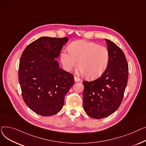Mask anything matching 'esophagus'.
<instances>
[{
	"label": "esophagus",
	"mask_w": 146,
	"mask_h": 146,
	"mask_svg": "<svg viewBox=\"0 0 146 146\" xmlns=\"http://www.w3.org/2000/svg\"><path fill=\"white\" fill-rule=\"evenodd\" d=\"M74 80L75 82H79L81 81V79L80 78H78V77L74 76Z\"/></svg>",
	"instance_id": "esophagus-1"
}]
</instances>
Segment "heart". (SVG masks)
<instances>
[{"mask_svg":"<svg viewBox=\"0 0 146 146\" xmlns=\"http://www.w3.org/2000/svg\"><path fill=\"white\" fill-rule=\"evenodd\" d=\"M68 52L64 50L60 55L63 68L71 71L78 62V68L87 79L100 76L106 70L110 60L108 49L95 42L78 40L68 46Z\"/></svg>","mask_w":146,"mask_h":146,"instance_id":"1","label":"heart"}]
</instances>
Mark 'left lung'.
I'll use <instances>...</instances> for the list:
<instances>
[{
  "label": "left lung",
  "mask_w": 146,
  "mask_h": 146,
  "mask_svg": "<svg viewBox=\"0 0 146 146\" xmlns=\"http://www.w3.org/2000/svg\"><path fill=\"white\" fill-rule=\"evenodd\" d=\"M106 41L110 54L106 70L98 78L82 82L84 109L96 119L107 117L118 108L128 81V65L124 52L113 42Z\"/></svg>",
  "instance_id": "obj_1"
}]
</instances>
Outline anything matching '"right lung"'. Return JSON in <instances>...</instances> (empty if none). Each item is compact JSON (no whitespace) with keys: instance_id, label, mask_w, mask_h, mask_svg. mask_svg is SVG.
Instances as JSON below:
<instances>
[{"instance_id":"obj_1","label":"right lung","mask_w":146,"mask_h":146,"mask_svg":"<svg viewBox=\"0 0 146 146\" xmlns=\"http://www.w3.org/2000/svg\"><path fill=\"white\" fill-rule=\"evenodd\" d=\"M68 38L41 37L28 45L21 55L18 77L25 102L42 116L56 114L74 84V75L56 61Z\"/></svg>"}]
</instances>
